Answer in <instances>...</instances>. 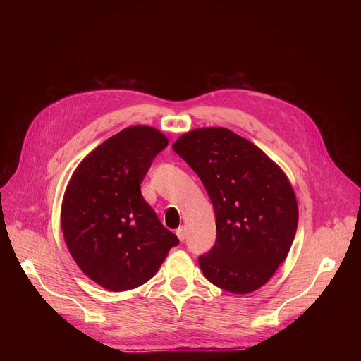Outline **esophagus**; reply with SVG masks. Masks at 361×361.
<instances>
[{
	"label": "esophagus",
	"instance_id": "34e87169",
	"mask_svg": "<svg viewBox=\"0 0 361 361\" xmlns=\"http://www.w3.org/2000/svg\"><path fill=\"white\" fill-rule=\"evenodd\" d=\"M176 234H177L178 240H180V241H183V240L185 238V227H184V226L178 227V228H177V231H176Z\"/></svg>",
	"mask_w": 361,
	"mask_h": 361
}]
</instances>
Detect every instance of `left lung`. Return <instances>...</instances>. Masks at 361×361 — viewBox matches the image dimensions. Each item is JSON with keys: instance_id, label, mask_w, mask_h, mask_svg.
<instances>
[{"instance_id": "1", "label": "left lung", "mask_w": 361, "mask_h": 361, "mask_svg": "<svg viewBox=\"0 0 361 361\" xmlns=\"http://www.w3.org/2000/svg\"><path fill=\"white\" fill-rule=\"evenodd\" d=\"M173 149L195 171L213 202L217 238L198 257L210 283L235 294L264 286L293 244L298 207L283 170L238 134L197 128Z\"/></svg>"}]
</instances>
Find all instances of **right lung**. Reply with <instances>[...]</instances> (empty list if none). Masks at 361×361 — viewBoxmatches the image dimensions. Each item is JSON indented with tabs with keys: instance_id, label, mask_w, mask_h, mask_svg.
Masks as SVG:
<instances>
[{
	"instance_id": "obj_1",
	"label": "right lung",
	"mask_w": 361,
	"mask_h": 361,
	"mask_svg": "<svg viewBox=\"0 0 361 361\" xmlns=\"http://www.w3.org/2000/svg\"><path fill=\"white\" fill-rule=\"evenodd\" d=\"M169 145L148 126L124 128L75 169L61 207L66 244L81 271L111 291L147 283L180 241L141 195L152 160Z\"/></svg>"
}]
</instances>
